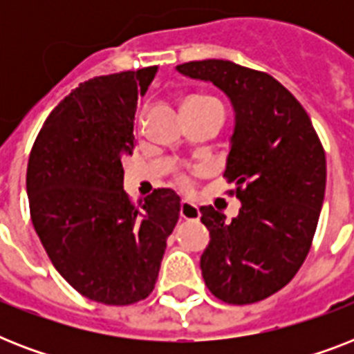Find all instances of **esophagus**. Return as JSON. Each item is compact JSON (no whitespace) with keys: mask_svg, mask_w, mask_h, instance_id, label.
Masks as SVG:
<instances>
[{"mask_svg":"<svg viewBox=\"0 0 354 354\" xmlns=\"http://www.w3.org/2000/svg\"><path fill=\"white\" fill-rule=\"evenodd\" d=\"M180 216H182L183 221H198L200 218L198 205H194L193 202H189V200H183L182 205H180Z\"/></svg>","mask_w":354,"mask_h":354,"instance_id":"34e87169","label":"esophagus"}]
</instances>
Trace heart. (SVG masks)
Returning a JSON list of instances; mask_svg holds the SVG:
<instances>
[{
  "instance_id": "heart-1",
  "label": "heart",
  "mask_w": 354,
  "mask_h": 354,
  "mask_svg": "<svg viewBox=\"0 0 354 354\" xmlns=\"http://www.w3.org/2000/svg\"><path fill=\"white\" fill-rule=\"evenodd\" d=\"M205 102H218L215 99V97L211 95H191L187 99V101L183 102V106L185 104H205ZM176 183L180 185V187L187 189L189 185H191V178H189V174H185V172H180L176 176Z\"/></svg>"
}]
</instances>
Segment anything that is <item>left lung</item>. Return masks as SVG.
I'll list each match as a JSON object with an SVG mask.
<instances>
[{"label": "left lung", "instance_id": "8db88e82", "mask_svg": "<svg viewBox=\"0 0 354 354\" xmlns=\"http://www.w3.org/2000/svg\"><path fill=\"white\" fill-rule=\"evenodd\" d=\"M221 88L235 110L224 178L242 207L232 222L202 205L211 241L200 259L209 292L230 305L266 299L301 268L325 196V150L296 97L272 75L230 60L176 66Z\"/></svg>", "mask_w": 354, "mask_h": 354}]
</instances>
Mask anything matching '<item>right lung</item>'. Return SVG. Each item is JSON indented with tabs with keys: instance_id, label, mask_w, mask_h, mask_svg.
<instances>
[{
	"instance_id": "1",
	"label": "right lung",
	"mask_w": 354,
	"mask_h": 354,
	"mask_svg": "<svg viewBox=\"0 0 354 354\" xmlns=\"http://www.w3.org/2000/svg\"><path fill=\"white\" fill-rule=\"evenodd\" d=\"M158 66L95 77L36 136L27 165L32 226L58 274L88 299L132 305L154 290L180 196L154 189L138 207L122 191L133 115Z\"/></svg>"
}]
</instances>
